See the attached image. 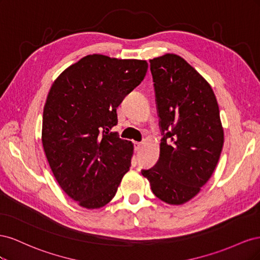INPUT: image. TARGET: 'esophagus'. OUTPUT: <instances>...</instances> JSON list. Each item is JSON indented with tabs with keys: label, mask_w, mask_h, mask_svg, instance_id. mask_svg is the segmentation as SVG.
<instances>
[{
	"label": "esophagus",
	"mask_w": 260,
	"mask_h": 260,
	"mask_svg": "<svg viewBox=\"0 0 260 260\" xmlns=\"http://www.w3.org/2000/svg\"><path fill=\"white\" fill-rule=\"evenodd\" d=\"M133 145H135L136 151H140L141 147H142V144H141L140 142H135V143H133Z\"/></svg>",
	"instance_id": "obj_1"
}]
</instances>
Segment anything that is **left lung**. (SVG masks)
<instances>
[{"label": "left lung", "instance_id": "1", "mask_svg": "<svg viewBox=\"0 0 260 260\" xmlns=\"http://www.w3.org/2000/svg\"><path fill=\"white\" fill-rule=\"evenodd\" d=\"M149 62L164 138L158 161L142 175L159 200L182 205L200 193L220 158L219 106L210 84L179 55Z\"/></svg>", "mask_w": 260, "mask_h": 260}]
</instances>
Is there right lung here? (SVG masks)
I'll return each instance as SVG.
<instances>
[{
    "label": "right lung",
    "instance_id": "add662e5",
    "mask_svg": "<svg viewBox=\"0 0 260 260\" xmlns=\"http://www.w3.org/2000/svg\"><path fill=\"white\" fill-rule=\"evenodd\" d=\"M147 67L146 60L86 55L51 86L43 109L44 153L62 191L84 208L111 202L129 170L133 144L111 130L116 108Z\"/></svg>",
    "mask_w": 260,
    "mask_h": 260
}]
</instances>
